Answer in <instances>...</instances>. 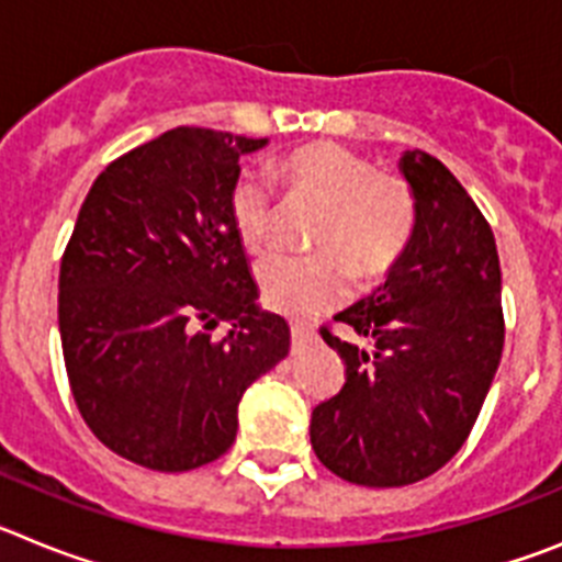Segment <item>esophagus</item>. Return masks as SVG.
Segmentation results:
<instances>
[{
    "label": "esophagus",
    "instance_id": "1",
    "mask_svg": "<svg viewBox=\"0 0 562 562\" xmlns=\"http://www.w3.org/2000/svg\"><path fill=\"white\" fill-rule=\"evenodd\" d=\"M290 335H292V351H304L306 346H312V342L317 340L315 329L306 324H297V321L290 326Z\"/></svg>",
    "mask_w": 562,
    "mask_h": 562
}]
</instances>
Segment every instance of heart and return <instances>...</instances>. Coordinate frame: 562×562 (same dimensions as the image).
<instances>
[{
    "instance_id": "1",
    "label": "heart",
    "mask_w": 562,
    "mask_h": 562,
    "mask_svg": "<svg viewBox=\"0 0 562 562\" xmlns=\"http://www.w3.org/2000/svg\"><path fill=\"white\" fill-rule=\"evenodd\" d=\"M286 193L321 205L312 227V256L270 252L256 267L267 310L310 317L349 295L351 272L371 284L396 265L416 231V193L400 173L376 171V162L321 140L301 146L281 162ZM270 182L241 171L227 193V216L247 250H261L272 233Z\"/></svg>"
}]
</instances>
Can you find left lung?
Listing matches in <instances>:
<instances>
[{
    "mask_svg": "<svg viewBox=\"0 0 562 562\" xmlns=\"http://www.w3.org/2000/svg\"><path fill=\"white\" fill-rule=\"evenodd\" d=\"M416 231L389 281L321 326L346 382L312 411V450L362 486H405L448 464L473 430L504 349L501 265L484 213L428 151L402 154Z\"/></svg>",
    "mask_w": 562,
    "mask_h": 562,
    "instance_id": "obj_1",
    "label": "left lung"
}]
</instances>
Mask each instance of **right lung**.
Listing matches in <instances>:
<instances>
[{
	"mask_svg": "<svg viewBox=\"0 0 562 562\" xmlns=\"http://www.w3.org/2000/svg\"><path fill=\"white\" fill-rule=\"evenodd\" d=\"M265 143L180 126L132 148L98 173L61 256L72 400L98 441L148 470L227 453L241 394L290 351L227 216L238 157ZM220 319L234 329L213 341Z\"/></svg>",
	"mask_w": 562,
	"mask_h": 562,
	"instance_id": "right-lung-1",
	"label": "right lung"
}]
</instances>
